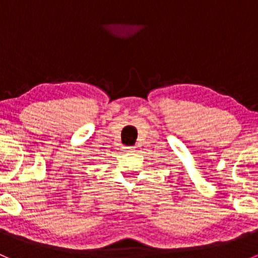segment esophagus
Listing matches in <instances>:
<instances>
[{"mask_svg": "<svg viewBox=\"0 0 258 258\" xmlns=\"http://www.w3.org/2000/svg\"><path fill=\"white\" fill-rule=\"evenodd\" d=\"M123 151H126V152H134L135 147H130V146H126V147H123Z\"/></svg>", "mask_w": 258, "mask_h": 258, "instance_id": "esophagus-1", "label": "esophagus"}]
</instances>
